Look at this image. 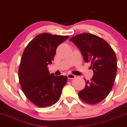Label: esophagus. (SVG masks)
Wrapping results in <instances>:
<instances>
[{"mask_svg":"<svg viewBox=\"0 0 127 127\" xmlns=\"http://www.w3.org/2000/svg\"><path fill=\"white\" fill-rule=\"evenodd\" d=\"M67 78H68V79H74L75 78V75H73V74H67Z\"/></svg>","mask_w":127,"mask_h":127,"instance_id":"esophagus-1","label":"esophagus"}]
</instances>
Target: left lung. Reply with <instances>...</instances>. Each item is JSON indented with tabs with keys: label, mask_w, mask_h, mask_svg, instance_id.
Returning <instances> with one entry per match:
<instances>
[{
	"label": "left lung",
	"mask_w": 127,
	"mask_h": 127,
	"mask_svg": "<svg viewBox=\"0 0 127 127\" xmlns=\"http://www.w3.org/2000/svg\"><path fill=\"white\" fill-rule=\"evenodd\" d=\"M78 47L85 63H91L94 75L86 81L85 88L78 92L84 102L96 104L107 97L114 85L117 70L115 52L106 40L89 33L75 35L70 39Z\"/></svg>",
	"instance_id": "obj_1"
}]
</instances>
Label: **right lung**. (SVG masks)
Here are the masks:
<instances>
[{"instance_id": "obj_1", "label": "right lung", "mask_w": 127, "mask_h": 127, "mask_svg": "<svg viewBox=\"0 0 127 127\" xmlns=\"http://www.w3.org/2000/svg\"><path fill=\"white\" fill-rule=\"evenodd\" d=\"M69 36L42 33L36 35L25 48L18 68L21 89L31 102L39 107L50 106L60 99L66 84V76L49 74L56 49Z\"/></svg>"}]
</instances>
